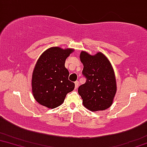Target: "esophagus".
I'll return each mask as SVG.
<instances>
[{"label":"esophagus","instance_id":"1","mask_svg":"<svg viewBox=\"0 0 147 147\" xmlns=\"http://www.w3.org/2000/svg\"><path fill=\"white\" fill-rule=\"evenodd\" d=\"M75 89L77 90V89L78 88V87H79V81H75Z\"/></svg>","mask_w":147,"mask_h":147}]
</instances>
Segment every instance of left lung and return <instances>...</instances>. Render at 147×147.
Wrapping results in <instances>:
<instances>
[{"label": "left lung", "instance_id": "obj_1", "mask_svg": "<svg viewBox=\"0 0 147 147\" xmlns=\"http://www.w3.org/2000/svg\"><path fill=\"white\" fill-rule=\"evenodd\" d=\"M83 75L86 82L80 85L78 93L83 106L92 111H103L112 105L117 91L116 79L110 62L103 53L91 55L81 51Z\"/></svg>", "mask_w": 147, "mask_h": 147}]
</instances>
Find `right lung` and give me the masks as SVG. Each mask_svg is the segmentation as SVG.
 Segmentation results:
<instances>
[{
    "mask_svg": "<svg viewBox=\"0 0 147 147\" xmlns=\"http://www.w3.org/2000/svg\"><path fill=\"white\" fill-rule=\"evenodd\" d=\"M51 47L42 53L32 73V89L35 100L40 105L54 109L62 105L68 93L75 88V83L68 80L69 72L65 61L73 51Z\"/></svg>",
    "mask_w": 147,
    "mask_h": 147,
    "instance_id": "right-lung-1",
    "label": "right lung"
}]
</instances>
